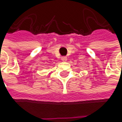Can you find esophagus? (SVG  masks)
Masks as SVG:
<instances>
[{"label":"esophagus","mask_w":122,"mask_h":122,"mask_svg":"<svg viewBox=\"0 0 122 122\" xmlns=\"http://www.w3.org/2000/svg\"><path fill=\"white\" fill-rule=\"evenodd\" d=\"M61 60L63 61H66L67 60V57L66 56H62L61 57Z\"/></svg>","instance_id":"34e87169"}]
</instances>
